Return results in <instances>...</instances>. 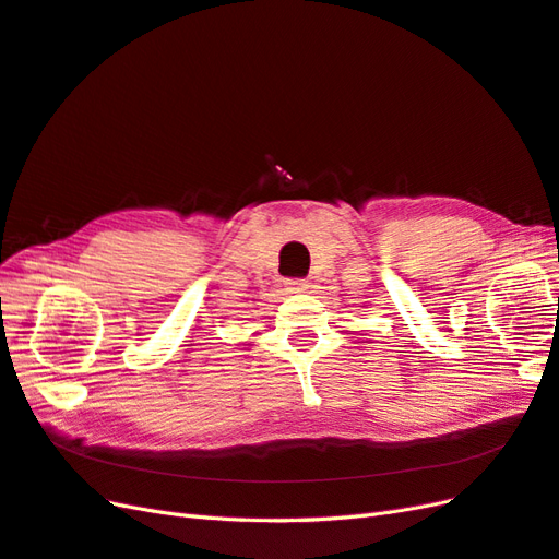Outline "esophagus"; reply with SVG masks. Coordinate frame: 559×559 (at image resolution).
<instances>
[{
  "mask_svg": "<svg viewBox=\"0 0 559 559\" xmlns=\"http://www.w3.org/2000/svg\"><path fill=\"white\" fill-rule=\"evenodd\" d=\"M285 285H288V290H293V293L309 290V281L307 278H288V281H285Z\"/></svg>",
  "mask_w": 559,
  "mask_h": 559,
  "instance_id": "1",
  "label": "esophagus"
}]
</instances>
